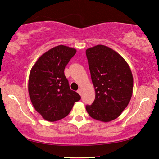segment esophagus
<instances>
[{
	"instance_id": "esophagus-1",
	"label": "esophagus",
	"mask_w": 159,
	"mask_h": 159,
	"mask_svg": "<svg viewBox=\"0 0 159 159\" xmlns=\"http://www.w3.org/2000/svg\"><path fill=\"white\" fill-rule=\"evenodd\" d=\"M77 93L79 94L80 95H81V94H82V90L81 89H79L77 90Z\"/></svg>"
}]
</instances>
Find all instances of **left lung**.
I'll return each mask as SVG.
<instances>
[{
    "mask_svg": "<svg viewBox=\"0 0 159 159\" xmlns=\"http://www.w3.org/2000/svg\"><path fill=\"white\" fill-rule=\"evenodd\" d=\"M95 99L86 111L94 119L109 122L118 118L130 101L133 77L130 66L119 54L105 45L85 50Z\"/></svg>",
    "mask_w": 159,
    "mask_h": 159,
    "instance_id": "1",
    "label": "left lung"
}]
</instances>
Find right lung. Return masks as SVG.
Returning a JSON list of instances; mask_svg holds the SVG:
<instances>
[{
	"instance_id": "obj_1",
	"label": "right lung",
	"mask_w": 159,
	"mask_h": 159,
	"mask_svg": "<svg viewBox=\"0 0 159 159\" xmlns=\"http://www.w3.org/2000/svg\"><path fill=\"white\" fill-rule=\"evenodd\" d=\"M76 52L75 48L58 45L40 57L29 74L28 90L36 111L48 121L66 117L80 96L70 89L64 69Z\"/></svg>"
}]
</instances>
